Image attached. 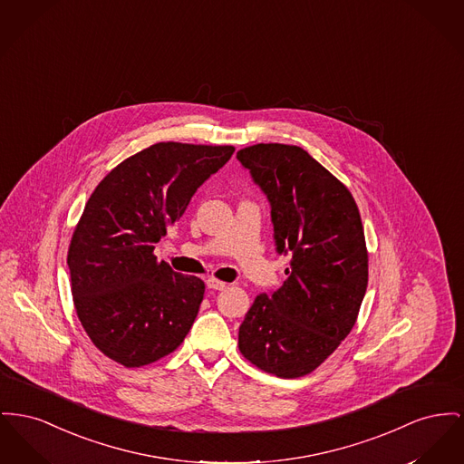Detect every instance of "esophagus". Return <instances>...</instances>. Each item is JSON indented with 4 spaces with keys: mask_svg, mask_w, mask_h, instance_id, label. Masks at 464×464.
I'll return each mask as SVG.
<instances>
[{
    "mask_svg": "<svg viewBox=\"0 0 464 464\" xmlns=\"http://www.w3.org/2000/svg\"><path fill=\"white\" fill-rule=\"evenodd\" d=\"M207 287L212 289V291H224L227 287V284L222 282V280H218V278H208L207 280Z\"/></svg>",
    "mask_w": 464,
    "mask_h": 464,
    "instance_id": "34e87169",
    "label": "esophagus"
}]
</instances>
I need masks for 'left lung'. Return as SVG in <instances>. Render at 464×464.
I'll return each mask as SVG.
<instances>
[{
  "mask_svg": "<svg viewBox=\"0 0 464 464\" xmlns=\"http://www.w3.org/2000/svg\"><path fill=\"white\" fill-rule=\"evenodd\" d=\"M272 205L287 280L259 295L238 331L246 361L280 379L321 366L357 321L368 285L364 229L351 191L296 145L257 143L237 152Z\"/></svg>",
  "mask_w": 464,
  "mask_h": 464,
  "instance_id": "left-lung-1",
  "label": "left lung"
}]
</instances>
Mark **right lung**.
Wrapping results in <instances>:
<instances>
[{
    "label": "right lung",
    "mask_w": 464,
    "mask_h": 464,
    "mask_svg": "<svg viewBox=\"0 0 464 464\" xmlns=\"http://www.w3.org/2000/svg\"><path fill=\"white\" fill-rule=\"evenodd\" d=\"M233 152L160 141L117 164L87 199L68 248L72 295L87 336L111 361L156 362L189 333L205 284L158 261L154 244Z\"/></svg>",
    "instance_id": "1"
}]
</instances>
